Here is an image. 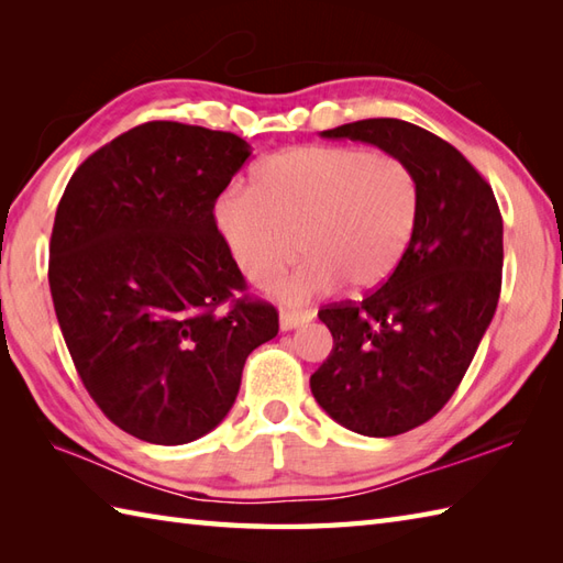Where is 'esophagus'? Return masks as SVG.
Wrapping results in <instances>:
<instances>
[{
  "label": "esophagus",
  "instance_id": "esophagus-1",
  "mask_svg": "<svg viewBox=\"0 0 563 563\" xmlns=\"http://www.w3.org/2000/svg\"><path fill=\"white\" fill-rule=\"evenodd\" d=\"M314 319L312 312H280V329L283 331H292V329H300L309 321Z\"/></svg>",
  "mask_w": 563,
  "mask_h": 563
}]
</instances>
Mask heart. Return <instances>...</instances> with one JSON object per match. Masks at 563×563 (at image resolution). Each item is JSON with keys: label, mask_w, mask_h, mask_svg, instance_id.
Wrapping results in <instances>:
<instances>
[{"label": "heart", "mask_w": 563, "mask_h": 563, "mask_svg": "<svg viewBox=\"0 0 563 563\" xmlns=\"http://www.w3.org/2000/svg\"><path fill=\"white\" fill-rule=\"evenodd\" d=\"M421 184L409 164L363 147L305 145L258 166L254 188L214 202V227L254 288L266 290L297 258L275 297L302 305L349 280L355 290L389 280L421 220Z\"/></svg>", "instance_id": "heart-1"}]
</instances>
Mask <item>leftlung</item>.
<instances>
[{"mask_svg":"<svg viewBox=\"0 0 563 563\" xmlns=\"http://www.w3.org/2000/svg\"><path fill=\"white\" fill-rule=\"evenodd\" d=\"M321 137L375 145L409 164L421 184L409 254L363 302L321 309L333 349L309 377L333 421L391 438L433 418L460 387L498 305L504 220L482 174L423 128L367 118Z\"/></svg>","mask_w":563,"mask_h":563,"instance_id":"left-lung-1","label":"left lung"}]
</instances>
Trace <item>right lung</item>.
Returning a JSON list of instances; mask_svg holds the SVG:
<instances>
[{"label": "right lung", "mask_w": 563, "mask_h": 563, "mask_svg": "<svg viewBox=\"0 0 563 563\" xmlns=\"http://www.w3.org/2000/svg\"><path fill=\"white\" fill-rule=\"evenodd\" d=\"M234 133L152 121L71 174L51 236V295L91 399L154 445L198 440L230 413L249 353L278 333L214 227L249 159Z\"/></svg>", "instance_id": "right-lung-1"}]
</instances>
